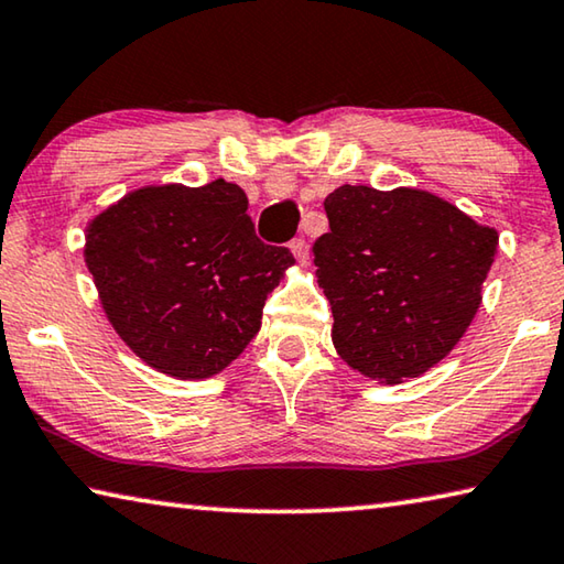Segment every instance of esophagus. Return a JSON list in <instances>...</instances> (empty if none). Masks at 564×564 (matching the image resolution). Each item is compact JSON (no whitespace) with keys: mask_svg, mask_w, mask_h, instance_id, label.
<instances>
[{"mask_svg":"<svg viewBox=\"0 0 564 564\" xmlns=\"http://www.w3.org/2000/svg\"><path fill=\"white\" fill-rule=\"evenodd\" d=\"M291 251L299 263H308V241L305 238H293L291 241Z\"/></svg>","mask_w":564,"mask_h":564,"instance_id":"esophagus-1","label":"esophagus"}]
</instances>
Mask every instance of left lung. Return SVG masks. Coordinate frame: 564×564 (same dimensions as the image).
<instances>
[{"mask_svg":"<svg viewBox=\"0 0 564 564\" xmlns=\"http://www.w3.org/2000/svg\"><path fill=\"white\" fill-rule=\"evenodd\" d=\"M313 243L333 346L366 378L403 383L465 336L498 253V231L420 188L338 186Z\"/></svg>","mask_w":564,"mask_h":564,"instance_id":"obj_1","label":"left lung"}]
</instances>
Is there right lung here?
<instances>
[{
    "label": "right lung",
    "instance_id": "1",
    "mask_svg": "<svg viewBox=\"0 0 564 564\" xmlns=\"http://www.w3.org/2000/svg\"><path fill=\"white\" fill-rule=\"evenodd\" d=\"M241 186H141L87 226L84 261L121 340L159 373L212 378L261 328L293 256L265 246Z\"/></svg>",
    "mask_w": 564,
    "mask_h": 564
}]
</instances>
